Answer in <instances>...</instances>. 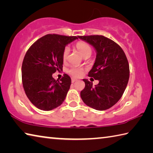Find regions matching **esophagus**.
Returning a JSON list of instances; mask_svg holds the SVG:
<instances>
[{"label": "esophagus", "instance_id": "1", "mask_svg": "<svg viewBox=\"0 0 153 153\" xmlns=\"http://www.w3.org/2000/svg\"><path fill=\"white\" fill-rule=\"evenodd\" d=\"M77 79H76V78H74V77H72V78H71V82H76V81H77Z\"/></svg>", "mask_w": 153, "mask_h": 153}]
</instances>
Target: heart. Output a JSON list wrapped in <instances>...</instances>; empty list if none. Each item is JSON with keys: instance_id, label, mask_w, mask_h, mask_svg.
<instances>
[{"instance_id": "obj_1", "label": "heart", "mask_w": 153, "mask_h": 153, "mask_svg": "<svg viewBox=\"0 0 153 153\" xmlns=\"http://www.w3.org/2000/svg\"><path fill=\"white\" fill-rule=\"evenodd\" d=\"M76 48L77 50L79 51V53L82 54V56H86L87 55H91L92 54V48L88 44L86 43V42H83V41H79L77 42L76 45ZM69 53V47H65L64 48L63 51V61H65L67 59V56ZM69 73L73 76L75 77H80L82 76L83 74H84V69L80 67H72L69 70Z\"/></svg>"}]
</instances>
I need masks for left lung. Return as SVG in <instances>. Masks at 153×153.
<instances>
[{
  "label": "left lung",
  "instance_id": "1",
  "mask_svg": "<svg viewBox=\"0 0 153 153\" xmlns=\"http://www.w3.org/2000/svg\"><path fill=\"white\" fill-rule=\"evenodd\" d=\"M92 45L97 56L88 76L98 80L92 82L83 79L84 89L80 96L85 104L98 111L113 107L122 97L129 76V63L123 51L117 43L103 36H79Z\"/></svg>",
  "mask_w": 153,
  "mask_h": 153
}]
</instances>
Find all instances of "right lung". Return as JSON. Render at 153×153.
Returning a JSON list of instances; mask_svg holds the SVG:
<instances>
[{
    "label": "right lung",
    "instance_id": "add662e5",
    "mask_svg": "<svg viewBox=\"0 0 153 153\" xmlns=\"http://www.w3.org/2000/svg\"><path fill=\"white\" fill-rule=\"evenodd\" d=\"M79 36L47 34L28 49L23 61L22 83L25 94L38 108L51 111L65 99L71 84L68 75L55 80L53 74L63 70L62 55L68 44Z\"/></svg>",
    "mask_w": 153,
    "mask_h": 153
}]
</instances>
